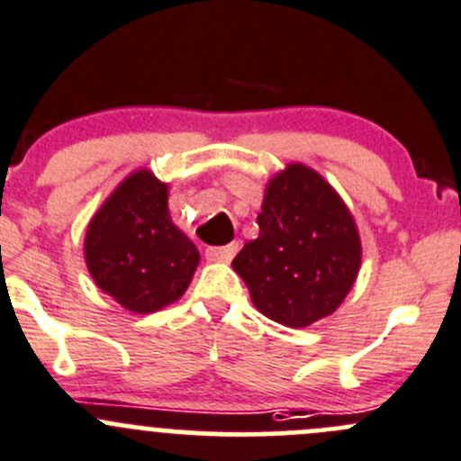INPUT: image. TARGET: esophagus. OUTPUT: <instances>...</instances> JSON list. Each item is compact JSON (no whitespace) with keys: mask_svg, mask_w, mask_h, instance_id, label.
I'll use <instances>...</instances> for the list:
<instances>
[{"mask_svg":"<svg viewBox=\"0 0 461 461\" xmlns=\"http://www.w3.org/2000/svg\"><path fill=\"white\" fill-rule=\"evenodd\" d=\"M239 252V243L222 245V248H207L204 254H207L209 260H221V263H227V260L234 258V254Z\"/></svg>","mask_w":461,"mask_h":461,"instance_id":"esophagus-1","label":"esophagus"}]
</instances>
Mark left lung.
I'll return each mask as SVG.
<instances>
[{
    "mask_svg": "<svg viewBox=\"0 0 461 461\" xmlns=\"http://www.w3.org/2000/svg\"><path fill=\"white\" fill-rule=\"evenodd\" d=\"M258 239L231 260L265 317L308 328L352 290L361 240L350 209L323 176L292 162L265 187Z\"/></svg>",
    "mask_w": 461,
    "mask_h": 461,
    "instance_id": "obj_1",
    "label": "left lung"
}]
</instances>
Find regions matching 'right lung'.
<instances>
[{
    "mask_svg": "<svg viewBox=\"0 0 461 461\" xmlns=\"http://www.w3.org/2000/svg\"><path fill=\"white\" fill-rule=\"evenodd\" d=\"M169 187L138 169L115 187L86 227L85 258L93 281L124 310L151 314L174 303L198 267L196 245L174 225Z\"/></svg>",
    "mask_w": 461,
    "mask_h": 461,
    "instance_id": "right-lung-1",
    "label": "right lung"
}]
</instances>
